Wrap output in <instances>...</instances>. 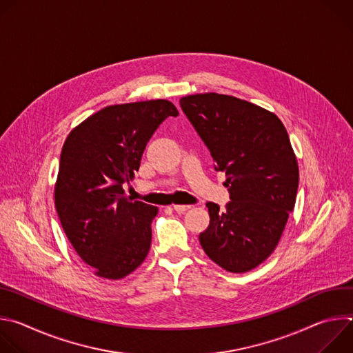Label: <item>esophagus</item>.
Instances as JSON below:
<instances>
[{
    "label": "esophagus",
    "mask_w": 353,
    "mask_h": 353,
    "mask_svg": "<svg viewBox=\"0 0 353 353\" xmlns=\"http://www.w3.org/2000/svg\"><path fill=\"white\" fill-rule=\"evenodd\" d=\"M191 208V205H173V210L176 211V212H179V214H183V212H185V211H188Z\"/></svg>",
    "instance_id": "34e87169"
}]
</instances>
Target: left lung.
<instances>
[{
	"mask_svg": "<svg viewBox=\"0 0 353 353\" xmlns=\"http://www.w3.org/2000/svg\"><path fill=\"white\" fill-rule=\"evenodd\" d=\"M180 106L230 194L225 210L207 203L201 247L229 272L251 271L272 254L294 208L299 168L288 131L272 112L234 96L196 93Z\"/></svg>",
	"mask_w": 353,
	"mask_h": 353,
	"instance_id": "1",
	"label": "left lung"
}]
</instances>
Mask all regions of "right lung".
Wrapping results in <instances>:
<instances>
[{"instance_id": "add662e5", "label": "right lung", "mask_w": 353, "mask_h": 353, "mask_svg": "<svg viewBox=\"0 0 353 353\" xmlns=\"http://www.w3.org/2000/svg\"><path fill=\"white\" fill-rule=\"evenodd\" d=\"M169 116L165 99L108 106L67 137L54 187L61 226L94 275L112 281L135 271L148 256L158 207L128 199L148 141Z\"/></svg>"}]
</instances>
